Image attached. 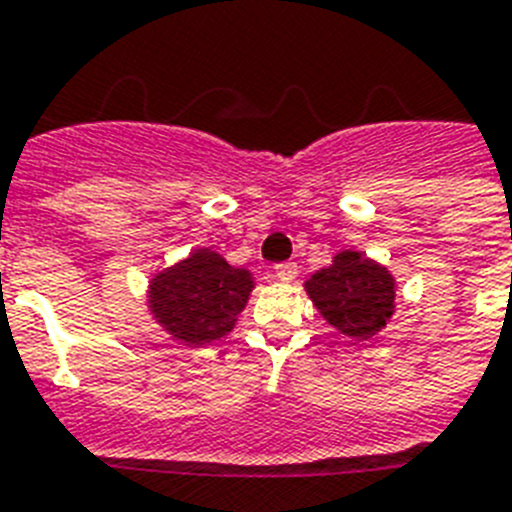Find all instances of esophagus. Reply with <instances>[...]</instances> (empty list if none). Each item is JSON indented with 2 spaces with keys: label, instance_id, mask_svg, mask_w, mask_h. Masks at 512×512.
<instances>
[{
  "label": "esophagus",
  "instance_id": "34e87169",
  "mask_svg": "<svg viewBox=\"0 0 512 512\" xmlns=\"http://www.w3.org/2000/svg\"><path fill=\"white\" fill-rule=\"evenodd\" d=\"M273 273H276L278 281H294V278H297V265H294V263H278L276 268H273Z\"/></svg>",
  "mask_w": 512,
  "mask_h": 512
}]
</instances>
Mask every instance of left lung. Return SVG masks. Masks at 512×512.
<instances>
[{"label": "left lung", "mask_w": 512, "mask_h": 512, "mask_svg": "<svg viewBox=\"0 0 512 512\" xmlns=\"http://www.w3.org/2000/svg\"><path fill=\"white\" fill-rule=\"evenodd\" d=\"M394 276L363 252L344 249L305 281L307 297L339 334L371 339L394 315Z\"/></svg>", "instance_id": "8db88e82"}]
</instances>
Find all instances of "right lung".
<instances>
[{
    "mask_svg": "<svg viewBox=\"0 0 512 512\" xmlns=\"http://www.w3.org/2000/svg\"><path fill=\"white\" fill-rule=\"evenodd\" d=\"M255 289L252 273L228 265L213 249H194L186 260L149 281V310L176 342L202 347L234 328Z\"/></svg>",
    "mask_w": 512,
    "mask_h": 512,
    "instance_id": "add662e5",
    "label": "right lung"
}]
</instances>
